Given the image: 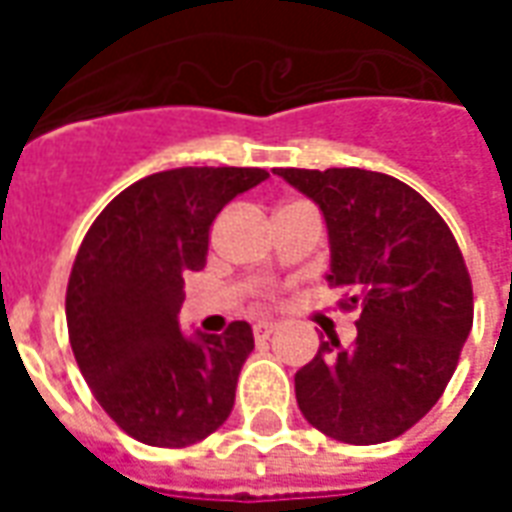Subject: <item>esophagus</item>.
Returning <instances> with one entry per match:
<instances>
[{"label":"esophagus","mask_w":512,"mask_h":512,"mask_svg":"<svg viewBox=\"0 0 512 512\" xmlns=\"http://www.w3.org/2000/svg\"><path fill=\"white\" fill-rule=\"evenodd\" d=\"M252 332H255V340H268L271 334L277 332V323L274 321H257L252 326Z\"/></svg>","instance_id":"1"}]
</instances>
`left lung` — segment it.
I'll return each mask as SVG.
<instances>
[{
  "label": "left lung",
  "mask_w": 512,
  "mask_h": 512,
  "mask_svg": "<svg viewBox=\"0 0 512 512\" xmlns=\"http://www.w3.org/2000/svg\"><path fill=\"white\" fill-rule=\"evenodd\" d=\"M329 230V285L362 310L356 343L323 340L296 373L301 414L345 444H381L436 406L472 332V279L450 227L403 180L370 169H277Z\"/></svg>",
  "instance_id": "1"
}]
</instances>
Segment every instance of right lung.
I'll return each mask as SVG.
<instances>
[{
  "label": "right lung",
  "instance_id": "1",
  "mask_svg": "<svg viewBox=\"0 0 512 512\" xmlns=\"http://www.w3.org/2000/svg\"><path fill=\"white\" fill-rule=\"evenodd\" d=\"M266 178L257 167L156 172L120 191L84 235L65 296L73 356L101 408L142 444L189 447L233 411L252 326L183 334L178 312L216 213Z\"/></svg>",
  "mask_w": 512,
  "mask_h": 512
}]
</instances>
